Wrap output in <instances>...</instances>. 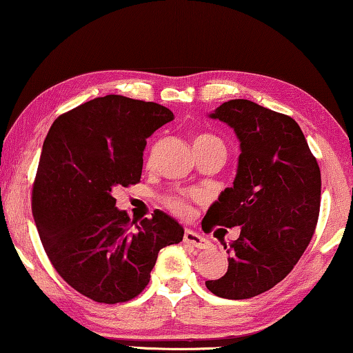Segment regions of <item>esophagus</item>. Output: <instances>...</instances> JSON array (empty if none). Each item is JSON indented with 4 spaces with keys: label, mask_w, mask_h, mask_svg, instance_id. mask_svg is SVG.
Returning a JSON list of instances; mask_svg holds the SVG:
<instances>
[{
    "label": "esophagus",
    "mask_w": 353,
    "mask_h": 353,
    "mask_svg": "<svg viewBox=\"0 0 353 353\" xmlns=\"http://www.w3.org/2000/svg\"><path fill=\"white\" fill-rule=\"evenodd\" d=\"M183 243L192 244L193 247H196V249H210V245H212L210 241L203 238L201 234L194 233L192 230H185V233H183Z\"/></svg>",
    "instance_id": "34e87169"
}]
</instances>
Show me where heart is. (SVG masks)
I'll return each mask as SVG.
<instances>
[{"mask_svg":"<svg viewBox=\"0 0 353 353\" xmlns=\"http://www.w3.org/2000/svg\"><path fill=\"white\" fill-rule=\"evenodd\" d=\"M212 143L222 144V141L217 139L212 134H199L194 138L193 145L199 147V145H206ZM193 199H198V194H170V196L165 198V204L172 214L179 215V217H185V215L190 214Z\"/></svg>","mask_w":353,"mask_h":353,"instance_id":"b5f03b06","label":"heart"}]
</instances>
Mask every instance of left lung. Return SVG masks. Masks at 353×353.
<instances>
[{
    "label": "left lung",
    "mask_w": 353,
    "mask_h": 353,
    "mask_svg": "<svg viewBox=\"0 0 353 353\" xmlns=\"http://www.w3.org/2000/svg\"><path fill=\"white\" fill-rule=\"evenodd\" d=\"M209 117L234 130L241 155L233 187L220 193L201 227H241V234L227 250L228 271L206 287L220 298L247 299L285 279L311 243L320 168L299 125L285 114L231 99Z\"/></svg>",
    "instance_id": "obj_1"
}]
</instances>
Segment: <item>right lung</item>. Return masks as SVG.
<instances>
[{
	"instance_id": "1",
	"label": "right lung",
	"mask_w": 353,
	"mask_h": 353,
	"mask_svg": "<svg viewBox=\"0 0 353 353\" xmlns=\"http://www.w3.org/2000/svg\"><path fill=\"white\" fill-rule=\"evenodd\" d=\"M172 119L161 104L106 94L61 114L46 136L31 203L36 228L57 272L93 301L138 296L159 252L183 238L168 214L136 225L112 196L114 187L141 181L147 138Z\"/></svg>"
}]
</instances>
